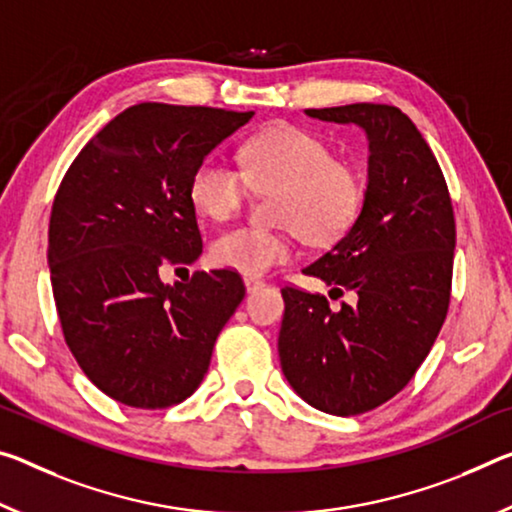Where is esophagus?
I'll use <instances>...</instances> for the list:
<instances>
[{
    "label": "esophagus",
    "mask_w": 512,
    "mask_h": 512,
    "mask_svg": "<svg viewBox=\"0 0 512 512\" xmlns=\"http://www.w3.org/2000/svg\"><path fill=\"white\" fill-rule=\"evenodd\" d=\"M243 282H246V289H248V294H253V291H257V289H262L266 282L262 280V278H255V275H246V278H243Z\"/></svg>",
    "instance_id": "1"
}]
</instances>
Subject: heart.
I'll use <instances>...</instances> for the list:
<instances>
[{
	"mask_svg": "<svg viewBox=\"0 0 512 512\" xmlns=\"http://www.w3.org/2000/svg\"><path fill=\"white\" fill-rule=\"evenodd\" d=\"M241 170L214 157L191 173L189 198L202 216L225 221L246 202L250 186L273 196L278 230L237 225L212 241V262L262 275L294 255V239L332 246L351 232L367 198V175L351 159L335 157L332 143L298 125H275L241 145Z\"/></svg>",
	"mask_w": 512,
	"mask_h": 512,
	"instance_id": "obj_1",
	"label": "heart"
}]
</instances>
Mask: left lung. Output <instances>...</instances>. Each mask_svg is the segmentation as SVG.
<instances>
[{
    "instance_id": "obj_1",
    "label": "left lung",
    "mask_w": 512,
    "mask_h": 512,
    "mask_svg": "<svg viewBox=\"0 0 512 512\" xmlns=\"http://www.w3.org/2000/svg\"><path fill=\"white\" fill-rule=\"evenodd\" d=\"M305 113L360 125L369 139L358 223L303 269L358 303L330 310L326 296L287 285L280 364L300 399L353 417L399 394L431 353L449 312L456 218L433 150L401 109L360 102Z\"/></svg>"
}]
</instances>
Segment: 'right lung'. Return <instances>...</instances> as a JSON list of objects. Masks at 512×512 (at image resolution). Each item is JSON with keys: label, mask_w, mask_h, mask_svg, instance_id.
<instances>
[{"label": "right lung", "mask_w": 512, "mask_h": 512, "mask_svg": "<svg viewBox=\"0 0 512 512\" xmlns=\"http://www.w3.org/2000/svg\"><path fill=\"white\" fill-rule=\"evenodd\" d=\"M253 116L134 104L63 175L47 234L54 303L70 353L113 401L164 410L189 399L246 296L232 269L196 271L173 287L161 275L202 253L191 173Z\"/></svg>", "instance_id": "1"}]
</instances>
